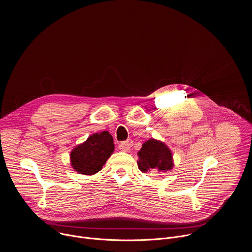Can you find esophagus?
<instances>
[{
  "label": "esophagus",
  "instance_id": "obj_1",
  "mask_svg": "<svg viewBox=\"0 0 252 252\" xmlns=\"http://www.w3.org/2000/svg\"><path fill=\"white\" fill-rule=\"evenodd\" d=\"M132 146V141L131 140H126V141H122L120 143V149L124 152H130V148Z\"/></svg>",
  "mask_w": 252,
  "mask_h": 252
}]
</instances>
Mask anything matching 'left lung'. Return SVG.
<instances>
[{
  "instance_id": "1",
  "label": "left lung",
  "mask_w": 252,
  "mask_h": 252,
  "mask_svg": "<svg viewBox=\"0 0 252 252\" xmlns=\"http://www.w3.org/2000/svg\"><path fill=\"white\" fill-rule=\"evenodd\" d=\"M137 156V166L142 172L153 170L166 172L173 167L171 151L164 142L156 138L143 142Z\"/></svg>"
}]
</instances>
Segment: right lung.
Masks as SVG:
<instances>
[{"label":"right lung","mask_w":252,"mask_h":252,"mask_svg":"<svg viewBox=\"0 0 252 252\" xmlns=\"http://www.w3.org/2000/svg\"><path fill=\"white\" fill-rule=\"evenodd\" d=\"M115 151V143L109 131L95 132L70 152V165L77 172L93 175L98 172Z\"/></svg>","instance_id":"add662e5"}]
</instances>
